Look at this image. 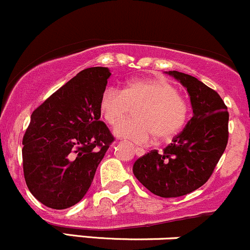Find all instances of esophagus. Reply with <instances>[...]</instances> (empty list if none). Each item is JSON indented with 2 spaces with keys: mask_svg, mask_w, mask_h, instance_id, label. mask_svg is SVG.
<instances>
[{
  "mask_svg": "<svg viewBox=\"0 0 250 250\" xmlns=\"http://www.w3.org/2000/svg\"><path fill=\"white\" fill-rule=\"evenodd\" d=\"M134 153H135V155H136V156H142V155H145V149H142V148H134Z\"/></svg>",
  "mask_w": 250,
  "mask_h": 250,
  "instance_id": "obj_1",
  "label": "esophagus"
}]
</instances>
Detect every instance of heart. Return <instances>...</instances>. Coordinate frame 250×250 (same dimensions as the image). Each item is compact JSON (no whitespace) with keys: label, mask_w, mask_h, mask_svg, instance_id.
Instances as JSON below:
<instances>
[{"label":"heart","mask_w":250,"mask_h":250,"mask_svg":"<svg viewBox=\"0 0 250 250\" xmlns=\"http://www.w3.org/2000/svg\"><path fill=\"white\" fill-rule=\"evenodd\" d=\"M100 113L115 127L136 108V122L124 123L114 130L116 137L136 145H146L154 136L168 141L179 134L188 119V105L171 83L157 77H143L128 82L123 90L109 88L100 100Z\"/></svg>","instance_id":"b5f03b06"}]
</instances>
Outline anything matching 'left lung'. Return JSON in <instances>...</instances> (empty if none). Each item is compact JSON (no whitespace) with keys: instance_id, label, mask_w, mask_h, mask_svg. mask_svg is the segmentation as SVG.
<instances>
[{"instance_id":"1","label":"left lung","mask_w":250,"mask_h":250,"mask_svg":"<svg viewBox=\"0 0 250 250\" xmlns=\"http://www.w3.org/2000/svg\"><path fill=\"white\" fill-rule=\"evenodd\" d=\"M187 89L193 117L162 151L137 159L133 173L149 191L179 197L207 182L228 142L229 114L219 94L196 77L166 71Z\"/></svg>"}]
</instances>
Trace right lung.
<instances>
[{"label":"right lung","instance_id":"obj_1","mask_svg":"<svg viewBox=\"0 0 250 250\" xmlns=\"http://www.w3.org/2000/svg\"><path fill=\"white\" fill-rule=\"evenodd\" d=\"M110 75L104 67L80 71L31 114L22 142L23 173L42 205L65 209L87 194L114 141L99 108Z\"/></svg>","mask_w":250,"mask_h":250}]
</instances>
